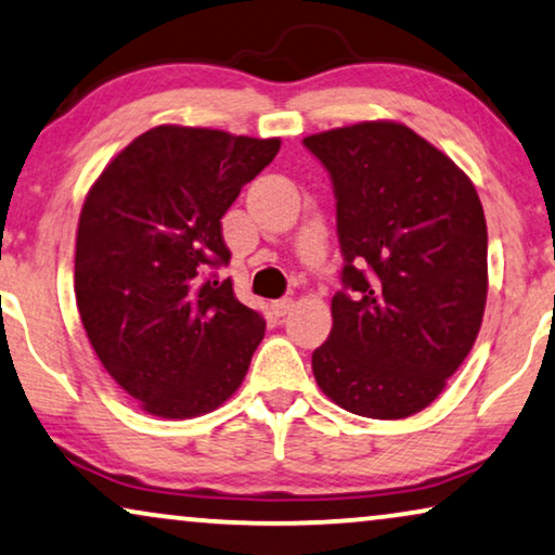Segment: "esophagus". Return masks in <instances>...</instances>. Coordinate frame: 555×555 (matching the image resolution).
<instances>
[{
	"instance_id": "1",
	"label": "esophagus",
	"mask_w": 555,
	"mask_h": 555,
	"mask_svg": "<svg viewBox=\"0 0 555 555\" xmlns=\"http://www.w3.org/2000/svg\"><path fill=\"white\" fill-rule=\"evenodd\" d=\"M295 308V300L293 298H283V300H275L272 302V313H275L278 318H283L291 313V310Z\"/></svg>"
}]
</instances>
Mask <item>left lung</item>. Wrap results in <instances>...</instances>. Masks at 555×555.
<instances>
[{
	"mask_svg": "<svg viewBox=\"0 0 555 555\" xmlns=\"http://www.w3.org/2000/svg\"><path fill=\"white\" fill-rule=\"evenodd\" d=\"M331 173L344 272L313 351L325 397L369 420L429 406L467 359L488 300V224L473 181L393 120L302 139Z\"/></svg>",
	"mask_w": 555,
	"mask_h": 555,
	"instance_id": "obj_1",
	"label": "left lung"
}]
</instances>
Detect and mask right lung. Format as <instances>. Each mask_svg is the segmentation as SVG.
Masks as SVG:
<instances>
[{
	"label": "right lung",
	"mask_w": 555,
	"mask_h": 555,
	"mask_svg": "<svg viewBox=\"0 0 555 555\" xmlns=\"http://www.w3.org/2000/svg\"><path fill=\"white\" fill-rule=\"evenodd\" d=\"M278 151L280 139L156 126L90 186L75 300L103 369L149 414H207L247 374L264 321L215 270L230 262L224 211Z\"/></svg>",
	"instance_id": "right-lung-1"
}]
</instances>
